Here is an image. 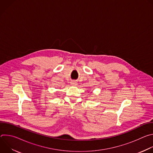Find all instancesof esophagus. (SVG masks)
<instances>
[{
	"mask_svg": "<svg viewBox=\"0 0 153 153\" xmlns=\"http://www.w3.org/2000/svg\"><path fill=\"white\" fill-rule=\"evenodd\" d=\"M71 85H76L77 84V82L76 80H72V81L71 82Z\"/></svg>",
	"mask_w": 153,
	"mask_h": 153,
	"instance_id": "34e87169",
	"label": "esophagus"
}]
</instances>
